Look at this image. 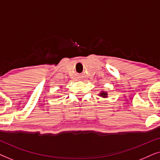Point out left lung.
<instances>
[{"instance_id": "left-lung-1", "label": "left lung", "mask_w": 160, "mask_h": 160, "mask_svg": "<svg viewBox=\"0 0 160 160\" xmlns=\"http://www.w3.org/2000/svg\"><path fill=\"white\" fill-rule=\"evenodd\" d=\"M107 95H108V94H107L106 92H102L100 94V95L101 96V97H102V98H106L107 97Z\"/></svg>"}]
</instances>
